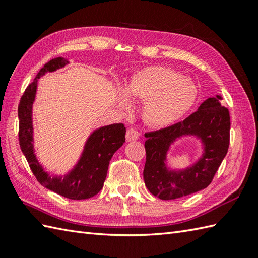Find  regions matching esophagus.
<instances>
[{
  "instance_id": "obj_1",
  "label": "esophagus",
  "mask_w": 258,
  "mask_h": 258,
  "mask_svg": "<svg viewBox=\"0 0 258 258\" xmlns=\"http://www.w3.org/2000/svg\"><path fill=\"white\" fill-rule=\"evenodd\" d=\"M140 138V133L133 127H130L126 132V141L127 142H132V141H136L139 140Z\"/></svg>"
}]
</instances>
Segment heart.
I'll use <instances>...</instances> for the list:
<instances>
[{
  "label": "heart",
  "instance_id": "b5f03b06",
  "mask_svg": "<svg viewBox=\"0 0 258 258\" xmlns=\"http://www.w3.org/2000/svg\"><path fill=\"white\" fill-rule=\"evenodd\" d=\"M130 101H144L143 116L155 127H167L182 118L197 98L193 80L165 67H149L135 73L125 87ZM120 105L128 106L125 97Z\"/></svg>",
  "mask_w": 258,
  "mask_h": 258
}]
</instances>
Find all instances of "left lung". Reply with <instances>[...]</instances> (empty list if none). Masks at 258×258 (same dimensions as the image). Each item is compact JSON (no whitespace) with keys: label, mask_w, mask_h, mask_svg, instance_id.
<instances>
[{"label":"left lung","mask_w":258,"mask_h":258,"mask_svg":"<svg viewBox=\"0 0 258 258\" xmlns=\"http://www.w3.org/2000/svg\"><path fill=\"white\" fill-rule=\"evenodd\" d=\"M222 96L210 97L183 122L145 133L146 162L143 172L147 189L161 200H175L206 188L211 184L229 145L231 118L222 106ZM196 136L205 152L190 168L172 171L166 165L169 147L182 136Z\"/></svg>","instance_id":"obj_1"}]
</instances>
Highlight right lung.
Returning a JSON list of instances; mask_svg holds the SVG:
<instances>
[{"mask_svg": "<svg viewBox=\"0 0 258 258\" xmlns=\"http://www.w3.org/2000/svg\"><path fill=\"white\" fill-rule=\"evenodd\" d=\"M69 64L64 57H56L43 67L36 78L26 87L19 104V141L31 171L44 187L70 200H86L103 188L108 164L114 153L125 142L124 124H112L95 130L87 139L81 158L72 171L63 176H50L38 163L33 146L32 107L35 100L37 82L47 72H54Z\"/></svg>", "mask_w": 258, "mask_h": 258, "instance_id": "add662e5", "label": "right lung"}]
</instances>
